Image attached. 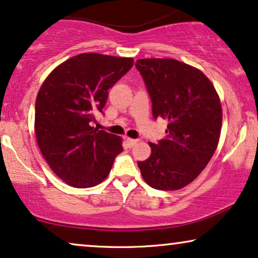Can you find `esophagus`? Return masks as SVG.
Instances as JSON below:
<instances>
[{"instance_id":"1","label":"esophagus","mask_w":258,"mask_h":258,"mask_svg":"<svg viewBox=\"0 0 258 258\" xmlns=\"http://www.w3.org/2000/svg\"><path fill=\"white\" fill-rule=\"evenodd\" d=\"M139 142V140H134V139H129V137H126L125 139V143L126 146L129 147V148H132V147H134L136 145V143Z\"/></svg>"}]
</instances>
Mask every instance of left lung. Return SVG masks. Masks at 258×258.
<instances>
[{"mask_svg":"<svg viewBox=\"0 0 258 258\" xmlns=\"http://www.w3.org/2000/svg\"><path fill=\"white\" fill-rule=\"evenodd\" d=\"M135 66L152 100L153 117L169 122L165 139L149 143V159L137 165L153 188L180 189L216 152L223 118L219 97L202 71L175 59H139Z\"/></svg>","mask_w":258,"mask_h":258,"instance_id":"left-lung-1","label":"left lung"}]
</instances>
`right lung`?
Wrapping results in <instances>:
<instances>
[{
    "label": "right lung",
    "mask_w": 258,
    "mask_h": 258,
    "mask_svg": "<svg viewBox=\"0 0 258 258\" xmlns=\"http://www.w3.org/2000/svg\"><path fill=\"white\" fill-rule=\"evenodd\" d=\"M132 58L83 53L43 82L35 102V136L48 166L77 188L98 185L122 153V139L91 126L109 89L133 68Z\"/></svg>",
    "instance_id": "1"
}]
</instances>
